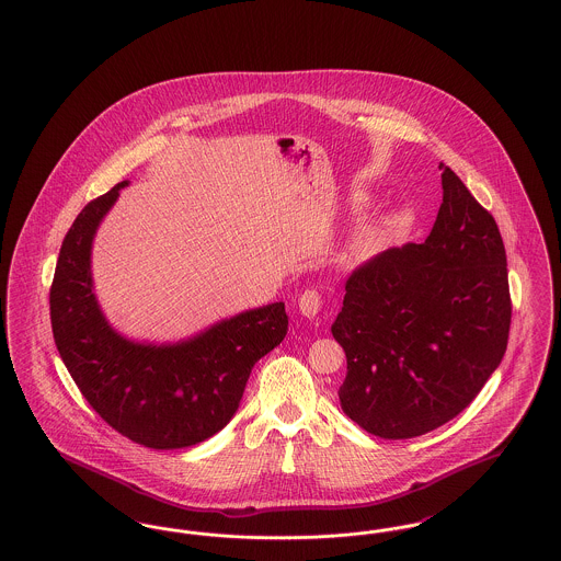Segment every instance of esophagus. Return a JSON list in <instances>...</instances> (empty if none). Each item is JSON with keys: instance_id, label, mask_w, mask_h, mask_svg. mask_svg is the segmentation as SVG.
Wrapping results in <instances>:
<instances>
[{"instance_id": "esophagus-1", "label": "esophagus", "mask_w": 561, "mask_h": 561, "mask_svg": "<svg viewBox=\"0 0 561 561\" xmlns=\"http://www.w3.org/2000/svg\"><path fill=\"white\" fill-rule=\"evenodd\" d=\"M321 305H323V298L318 290H305L298 296V309L305 318H316L320 313Z\"/></svg>"}]
</instances>
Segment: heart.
Here are the masks:
<instances>
[{
    "mask_svg": "<svg viewBox=\"0 0 561 561\" xmlns=\"http://www.w3.org/2000/svg\"><path fill=\"white\" fill-rule=\"evenodd\" d=\"M366 248H368V240H366V238H357V240L351 243L348 252H351V254H362Z\"/></svg>",
    "mask_w": 561,
    "mask_h": 561,
    "instance_id": "b5f03b06",
    "label": "heart"
}]
</instances>
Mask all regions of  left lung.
Returning a JSON list of instances; mask_svg holds the SVG:
<instances>
[{"mask_svg":"<svg viewBox=\"0 0 561 561\" xmlns=\"http://www.w3.org/2000/svg\"><path fill=\"white\" fill-rule=\"evenodd\" d=\"M444 202L423 243L355 268L332 336L345 348L343 412L368 433L410 439L478 398L507 351V254L494 216L439 163Z\"/></svg>","mask_w":561,"mask_h":561,"instance_id":"obj_1","label":"left lung"}]
</instances>
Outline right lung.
Returning a JSON list of instances; mask_svg holds the SVG:
<instances>
[{"instance_id":"obj_1","label":"right lung","mask_w":561,"mask_h":561,"mask_svg":"<svg viewBox=\"0 0 561 561\" xmlns=\"http://www.w3.org/2000/svg\"><path fill=\"white\" fill-rule=\"evenodd\" d=\"M126 185L92 199L62 240L50 288L54 343L81 396L108 427L145 448H188L233 419L254 364L284 341L288 316L284 302H271L174 345L117 334L92 290L90 252L103 216Z\"/></svg>"}]
</instances>
